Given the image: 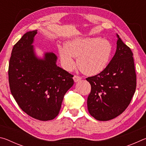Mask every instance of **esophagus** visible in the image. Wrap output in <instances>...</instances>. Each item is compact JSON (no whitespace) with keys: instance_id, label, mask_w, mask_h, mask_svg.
<instances>
[{"instance_id":"esophagus-1","label":"esophagus","mask_w":146,"mask_h":146,"mask_svg":"<svg viewBox=\"0 0 146 146\" xmlns=\"http://www.w3.org/2000/svg\"><path fill=\"white\" fill-rule=\"evenodd\" d=\"M81 79H82V77H80V76H79L75 75V76H73V80H74V81H75V82H77L78 81L80 80Z\"/></svg>"}]
</instances>
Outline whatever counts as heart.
<instances>
[{
  "label": "heart",
  "instance_id": "1",
  "mask_svg": "<svg viewBox=\"0 0 146 146\" xmlns=\"http://www.w3.org/2000/svg\"><path fill=\"white\" fill-rule=\"evenodd\" d=\"M63 67L68 71L75 66L73 57H77L80 70L89 75L100 73L107 67L113 48L108 40L99 38H78L58 48Z\"/></svg>",
  "mask_w": 146,
  "mask_h": 146
}]
</instances>
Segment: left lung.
Returning <instances> with one entry per match:
<instances>
[{
    "label": "left lung",
    "instance_id": "8db88e82",
    "mask_svg": "<svg viewBox=\"0 0 146 146\" xmlns=\"http://www.w3.org/2000/svg\"><path fill=\"white\" fill-rule=\"evenodd\" d=\"M117 50L104 70L86 78L91 86L88 98L90 114L96 120L113 119L124 111L137 86V75L131 49L117 35Z\"/></svg>",
    "mask_w": 146,
    "mask_h": 146
}]
</instances>
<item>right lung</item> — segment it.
Masks as SVG:
<instances>
[{
  "instance_id": "obj_1",
  "label": "right lung",
  "mask_w": 146,
  "mask_h": 146,
  "mask_svg": "<svg viewBox=\"0 0 146 146\" xmlns=\"http://www.w3.org/2000/svg\"><path fill=\"white\" fill-rule=\"evenodd\" d=\"M26 33L15 44L9 62L11 93L23 111L41 121L58 115L66 93L73 85V75L56 66V56L46 53L44 59L35 55L34 36Z\"/></svg>"
}]
</instances>
